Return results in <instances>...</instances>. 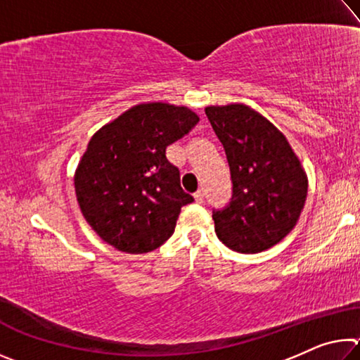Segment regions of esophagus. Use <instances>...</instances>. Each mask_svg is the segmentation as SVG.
<instances>
[{
	"mask_svg": "<svg viewBox=\"0 0 360 360\" xmlns=\"http://www.w3.org/2000/svg\"><path fill=\"white\" fill-rule=\"evenodd\" d=\"M193 197H195V202H197V203H203L205 202V192L203 191H198L197 193L193 195Z\"/></svg>",
	"mask_w": 360,
	"mask_h": 360,
	"instance_id": "obj_1",
	"label": "esophagus"
}]
</instances>
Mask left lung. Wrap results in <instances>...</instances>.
Instances as JSON below:
<instances>
[{
    "label": "left lung",
    "instance_id": "1",
    "mask_svg": "<svg viewBox=\"0 0 360 360\" xmlns=\"http://www.w3.org/2000/svg\"><path fill=\"white\" fill-rule=\"evenodd\" d=\"M227 154L233 195L212 212L217 238L231 251L257 254L278 245L300 217L308 178L281 131L243 103L208 106Z\"/></svg>",
    "mask_w": 360,
    "mask_h": 360
}]
</instances>
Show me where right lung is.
<instances>
[{
	"mask_svg": "<svg viewBox=\"0 0 360 360\" xmlns=\"http://www.w3.org/2000/svg\"><path fill=\"white\" fill-rule=\"evenodd\" d=\"M200 117L187 106L141 103L103 125L75 173L85 221L108 245L127 254L160 248L173 235L181 208L193 202L181 187L167 148Z\"/></svg>",
	"mask_w": 360,
	"mask_h": 360,
	"instance_id": "add662e5",
	"label": "right lung"
}]
</instances>
